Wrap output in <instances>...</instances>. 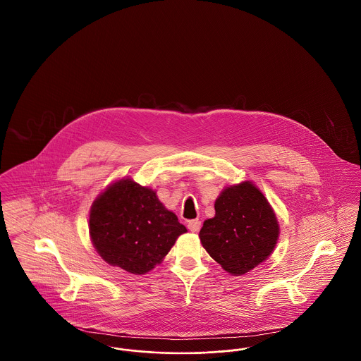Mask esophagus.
<instances>
[{"instance_id": "obj_1", "label": "esophagus", "mask_w": 361, "mask_h": 361, "mask_svg": "<svg viewBox=\"0 0 361 361\" xmlns=\"http://www.w3.org/2000/svg\"><path fill=\"white\" fill-rule=\"evenodd\" d=\"M187 226H188V228L192 233H197L202 227V222L199 219H193V221H189Z\"/></svg>"}]
</instances>
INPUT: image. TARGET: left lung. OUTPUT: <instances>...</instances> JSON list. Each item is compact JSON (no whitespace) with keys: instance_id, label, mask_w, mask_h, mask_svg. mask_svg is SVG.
Masks as SVG:
<instances>
[{"instance_id":"8db88e82","label":"left lung","mask_w":361,"mask_h":361,"mask_svg":"<svg viewBox=\"0 0 361 361\" xmlns=\"http://www.w3.org/2000/svg\"><path fill=\"white\" fill-rule=\"evenodd\" d=\"M274 208L250 181L227 187L215 200V216L199 233L203 247L226 272L245 275L271 256L279 240Z\"/></svg>"}]
</instances>
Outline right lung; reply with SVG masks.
Instances as JSON below:
<instances>
[{"mask_svg":"<svg viewBox=\"0 0 361 361\" xmlns=\"http://www.w3.org/2000/svg\"><path fill=\"white\" fill-rule=\"evenodd\" d=\"M184 233L185 226L154 190L128 177L111 184L90 207L89 234L94 249L109 265L134 275L152 271Z\"/></svg>","mask_w":361,"mask_h":361,"instance_id":"obj_1","label":"right lung"}]
</instances>
